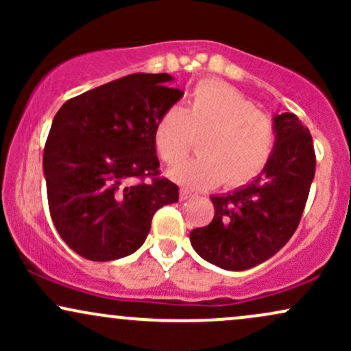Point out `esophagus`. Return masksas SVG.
Wrapping results in <instances>:
<instances>
[{
  "label": "esophagus",
  "instance_id": "obj_1",
  "mask_svg": "<svg viewBox=\"0 0 351 351\" xmlns=\"http://www.w3.org/2000/svg\"><path fill=\"white\" fill-rule=\"evenodd\" d=\"M189 198H193L191 191H188V189L181 188V189H180V201H186V199H189Z\"/></svg>",
  "mask_w": 351,
  "mask_h": 351
}]
</instances>
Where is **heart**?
<instances>
[{"instance_id": "b5f03b06", "label": "heart", "mask_w": 351, "mask_h": 351, "mask_svg": "<svg viewBox=\"0 0 351 351\" xmlns=\"http://www.w3.org/2000/svg\"><path fill=\"white\" fill-rule=\"evenodd\" d=\"M200 138L202 155L168 170L176 183L206 189L223 183L239 188L267 168L276 150L274 120L234 87L201 80L186 107L171 106L155 125V148L168 165L182 161Z\"/></svg>"}]
</instances>
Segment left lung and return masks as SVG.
Returning a JSON list of instances; mask_svg holds the SVG:
<instances>
[{
	"label": "left lung",
	"mask_w": 351,
	"mask_h": 351,
	"mask_svg": "<svg viewBox=\"0 0 351 351\" xmlns=\"http://www.w3.org/2000/svg\"><path fill=\"white\" fill-rule=\"evenodd\" d=\"M276 150L263 175L228 195L211 196L215 217L189 232L195 251L226 271L264 263L291 239L315 175L312 135L297 115L274 117Z\"/></svg>",
	"instance_id": "obj_1"
}]
</instances>
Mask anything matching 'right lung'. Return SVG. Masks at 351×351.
Returning a JSON list of instances; mask_svg holds the SVG:
<instances>
[{"mask_svg":"<svg viewBox=\"0 0 351 351\" xmlns=\"http://www.w3.org/2000/svg\"><path fill=\"white\" fill-rule=\"evenodd\" d=\"M168 74H132L72 97L44 147L49 213L59 236L88 261L120 259L147 239L152 217L178 201L160 176L153 134L183 92Z\"/></svg>","mask_w":351,"mask_h":351,"instance_id":"obj_1","label":"right lung"}]
</instances>
